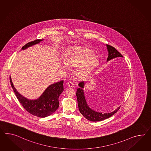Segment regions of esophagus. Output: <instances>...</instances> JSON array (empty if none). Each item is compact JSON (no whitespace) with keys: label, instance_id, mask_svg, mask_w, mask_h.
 Segmentation results:
<instances>
[{"label":"esophagus","instance_id":"obj_1","mask_svg":"<svg viewBox=\"0 0 151 151\" xmlns=\"http://www.w3.org/2000/svg\"><path fill=\"white\" fill-rule=\"evenodd\" d=\"M67 85L70 87V88H72L73 87V83L71 81H69L67 82Z\"/></svg>","mask_w":151,"mask_h":151}]
</instances>
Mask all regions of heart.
I'll use <instances>...</instances> for the list:
<instances>
[{
	"mask_svg": "<svg viewBox=\"0 0 151 151\" xmlns=\"http://www.w3.org/2000/svg\"><path fill=\"white\" fill-rule=\"evenodd\" d=\"M93 55V51L88 49H77L62 60V64L67 68L77 67L76 74L78 77H82L96 64L97 60Z\"/></svg>",
	"mask_w": 151,
	"mask_h": 151,
	"instance_id": "heart-1",
	"label": "heart"
}]
</instances>
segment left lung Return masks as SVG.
I'll use <instances>...</instances> for the list:
<instances>
[{
	"mask_svg": "<svg viewBox=\"0 0 151 151\" xmlns=\"http://www.w3.org/2000/svg\"><path fill=\"white\" fill-rule=\"evenodd\" d=\"M107 49L108 51V56L107 61H108L113 58H116L118 57L123 58V55L119 51L116 50L115 47H112L109 45L106 44ZM79 88H78L76 92V96L77 98L78 106L80 112L81 114L85 117L86 119L92 122H99L107 119L110 116H112L119 110L120 107L116 108L113 112L111 113H104L96 112L91 108L89 107L87 104L85 99L84 93V81H81L78 84Z\"/></svg>",
	"mask_w": 151,
	"mask_h": 151,
	"instance_id": "obj_1",
	"label": "left lung"
}]
</instances>
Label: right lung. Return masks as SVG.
Masks as SVG:
<instances>
[{"mask_svg": "<svg viewBox=\"0 0 151 151\" xmlns=\"http://www.w3.org/2000/svg\"><path fill=\"white\" fill-rule=\"evenodd\" d=\"M43 40V39H37L28 43L22 47V50H25ZM10 81L12 88L20 104L31 114L44 118L52 114L58 109L59 106L58 97L63 91V81L49 85L38 99L33 100L27 99L16 90L12 82L11 77H10Z\"/></svg>", "mask_w": 151, "mask_h": 151, "instance_id": "add662e5", "label": "right lung"}]
</instances>
